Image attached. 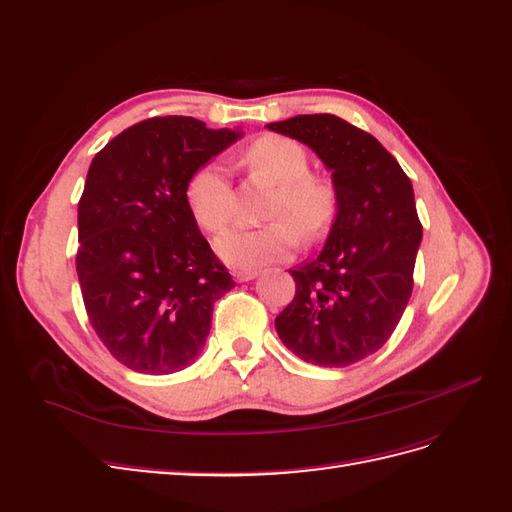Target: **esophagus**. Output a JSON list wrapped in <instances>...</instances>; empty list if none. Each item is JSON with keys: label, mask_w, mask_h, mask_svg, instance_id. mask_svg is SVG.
<instances>
[{"label": "esophagus", "mask_w": 512, "mask_h": 512, "mask_svg": "<svg viewBox=\"0 0 512 512\" xmlns=\"http://www.w3.org/2000/svg\"><path fill=\"white\" fill-rule=\"evenodd\" d=\"M232 277H235L237 282H250V280H254V277H258V271H235L232 273Z\"/></svg>", "instance_id": "esophagus-1"}]
</instances>
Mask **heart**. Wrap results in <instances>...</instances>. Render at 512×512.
Masks as SVG:
<instances>
[{
	"label": "heart",
	"instance_id": "b5f03b06",
	"mask_svg": "<svg viewBox=\"0 0 512 512\" xmlns=\"http://www.w3.org/2000/svg\"><path fill=\"white\" fill-rule=\"evenodd\" d=\"M250 173L275 192L269 198L267 218H277L265 226L230 228L215 239V252L239 271H256L277 260H286L297 241L312 245L327 232L335 200L333 192L309 175L305 149L286 136L267 134L243 153ZM185 200L196 224L207 232H220L235 213V194L226 168L207 162L194 170L185 185Z\"/></svg>",
	"mask_w": 512,
	"mask_h": 512
}]
</instances>
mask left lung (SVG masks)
Segmentation results:
<instances>
[{
	"label": "left lung",
	"mask_w": 512,
	"mask_h": 512,
	"mask_svg": "<svg viewBox=\"0 0 512 512\" xmlns=\"http://www.w3.org/2000/svg\"><path fill=\"white\" fill-rule=\"evenodd\" d=\"M267 128L312 147L333 173L337 198L322 252L290 271L297 290L275 318L277 335L305 363H359L386 344L410 301L423 237L412 183L374 136L335 115Z\"/></svg>",
	"instance_id": "8db88e82"
}]
</instances>
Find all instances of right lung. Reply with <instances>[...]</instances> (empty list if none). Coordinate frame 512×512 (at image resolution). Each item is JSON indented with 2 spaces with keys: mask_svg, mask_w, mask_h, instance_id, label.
<instances>
[{
  "mask_svg": "<svg viewBox=\"0 0 512 512\" xmlns=\"http://www.w3.org/2000/svg\"><path fill=\"white\" fill-rule=\"evenodd\" d=\"M239 136L194 117H151L91 160L76 273L100 342L138 374L188 367L205 346L213 303L235 286L200 235L185 185Z\"/></svg>",
  "mask_w": 512,
  "mask_h": 512,
  "instance_id": "add662e5",
  "label": "right lung"
}]
</instances>
